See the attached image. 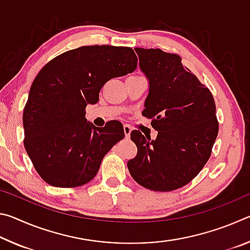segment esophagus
Returning a JSON list of instances; mask_svg holds the SVG:
<instances>
[{"mask_svg": "<svg viewBox=\"0 0 250 250\" xmlns=\"http://www.w3.org/2000/svg\"><path fill=\"white\" fill-rule=\"evenodd\" d=\"M124 131H125V138H129L131 131H132V128H131V126L128 125H124Z\"/></svg>", "mask_w": 250, "mask_h": 250, "instance_id": "34e87169", "label": "esophagus"}]
</instances>
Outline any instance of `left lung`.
I'll return each mask as SVG.
<instances>
[{
  "label": "left lung",
  "instance_id": "1",
  "mask_svg": "<svg viewBox=\"0 0 250 250\" xmlns=\"http://www.w3.org/2000/svg\"><path fill=\"white\" fill-rule=\"evenodd\" d=\"M134 50L149 82L142 116L152 119L158 135L151 140L133 130L130 135L138 152L126 166L143 188L173 191L189 183L208 161L218 134L216 105L208 88L182 65L179 55Z\"/></svg>",
  "mask_w": 250,
  "mask_h": 250
}]
</instances>
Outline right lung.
<instances>
[{
	"label": "right lung",
	"mask_w": 250,
	"mask_h": 250,
	"mask_svg": "<svg viewBox=\"0 0 250 250\" xmlns=\"http://www.w3.org/2000/svg\"><path fill=\"white\" fill-rule=\"evenodd\" d=\"M135 68L132 48L94 45L61 54L37 74L23 112L24 146L46 183L75 188L96 176L125 131L116 120L95 126L84 109L98 103L108 80Z\"/></svg>",
	"instance_id": "1"
}]
</instances>
